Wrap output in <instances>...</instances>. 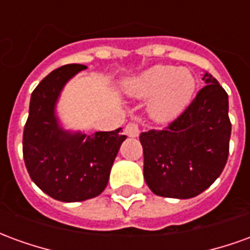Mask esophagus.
Wrapping results in <instances>:
<instances>
[{"mask_svg":"<svg viewBox=\"0 0 250 250\" xmlns=\"http://www.w3.org/2000/svg\"><path fill=\"white\" fill-rule=\"evenodd\" d=\"M139 132H141V128H139V125H138V123H128V125H125V134L127 136L135 138V136L139 135Z\"/></svg>","mask_w":250,"mask_h":250,"instance_id":"1","label":"esophagus"}]
</instances>
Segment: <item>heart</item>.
Listing matches in <instances>:
<instances>
[{
	"mask_svg": "<svg viewBox=\"0 0 250 250\" xmlns=\"http://www.w3.org/2000/svg\"><path fill=\"white\" fill-rule=\"evenodd\" d=\"M195 79L188 69L171 65H154L125 80V92L136 99L150 98L148 111L158 120L178 116L190 103Z\"/></svg>",
	"mask_w": 250,
	"mask_h": 250,
	"instance_id": "obj_1",
	"label": "heart"
}]
</instances>
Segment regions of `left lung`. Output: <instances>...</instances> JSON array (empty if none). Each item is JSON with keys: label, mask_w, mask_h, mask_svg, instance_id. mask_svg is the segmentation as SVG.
I'll list each match as a JSON object with an SVG mask.
<instances>
[{"label": "left lung", "mask_w": 250, "mask_h": 250, "mask_svg": "<svg viewBox=\"0 0 250 250\" xmlns=\"http://www.w3.org/2000/svg\"><path fill=\"white\" fill-rule=\"evenodd\" d=\"M204 80L206 85L177 119L139 136L143 175L157 195L193 198L210 188L225 167L231 132L228 93L209 73Z\"/></svg>", "instance_id": "obj_1"}]
</instances>
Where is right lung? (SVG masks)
<instances>
[{"mask_svg":"<svg viewBox=\"0 0 250 250\" xmlns=\"http://www.w3.org/2000/svg\"><path fill=\"white\" fill-rule=\"evenodd\" d=\"M82 64L52 71L32 92L22 136V154L30 178L52 198L79 202L93 198L108 184L109 171L127 136L122 128L92 135L66 132L59 125L55 105L62 87Z\"/></svg>","mask_w":250,"mask_h":250,"instance_id":"1","label":"right lung"}]
</instances>
